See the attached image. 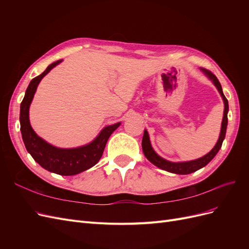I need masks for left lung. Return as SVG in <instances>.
Segmentation results:
<instances>
[{"label": "left lung", "instance_id": "left-lung-1", "mask_svg": "<svg viewBox=\"0 0 249 249\" xmlns=\"http://www.w3.org/2000/svg\"><path fill=\"white\" fill-rule=\"evenodd\" d=\"M200 71L205 73L211 81L213 82V84L217 88L218 92L220 93L222 100H223V103H224V112H223V118H222V123H221L220 135H219V138H218V141L216 142L215 146L212 148V150L209 152L207 155H205L196 160L186 161V162H171V161L163 159L162 157H160L155 152L152 144H150L149 136H148V133L146 130H144V134H143L142 150H143V154H144V156L146 157V159L150 163H153L155 166L159 167L163 170H166L168 172H171V173H177V175H189V173H192L202 167H205L206 165L217 155V153L219 152V149L221 148V145H222V142L225 138V133H227L229 102L227 100V97H225L223 94L219 81H218V79L214 76V74L211 71H209L208 70L201 69V67H200Z\"/></svg>", "mask_w": 249, "mask_h": 249}]
</instances>
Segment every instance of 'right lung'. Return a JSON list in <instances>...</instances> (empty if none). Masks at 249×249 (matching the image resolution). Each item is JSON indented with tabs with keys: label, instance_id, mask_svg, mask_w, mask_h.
<instances>
[{
	"label": "right lung",
	"instance_id": "obj_1",
	"mask_svg": "<svg viewBox=\"0 0 249 249\" xmlns=\"http://www.w3.org/2000/svg\"><path fill=\"white\" fill-rule=\"evenodd\" d=\"M61 62L62 60H58L50 64L41 74L30 82L24 100L20 104V132L28 153L42 168L60 176H74L91 168L100 161L109 137L120 125V123L105 126L100 134L88 144L73 148L56 147L43 140L34 132L29 119L30 105L32 103L37 86L42 78Z\"/></svg>",
	"mask_w": 249,
	"mask_h": 249
}]
</instances>
